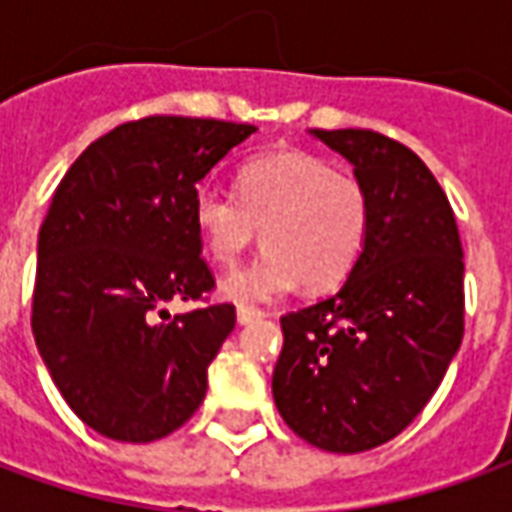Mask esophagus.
I'll return each instance as SVG.
<instances>
[{"label":"esophagus","instance_id":"obj_1","mask_svg":"<svg viewBox=\"0 0 512 512\" xmlns=\"http://www.w3.org/2000/svg\"><path fill=\"white\" fill-rule=\"evenodd\" d=\"M257 318H263V310H255V307H238V323H252Z\"/></svg>","mask_w":512,"mask_h":512}]
</instances>
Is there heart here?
<instances>
[{
	"mask_svg": "<svg viewBox=\"0 0 512 512\" xmlns=\"http://www.w3.org/2000/svg\"><path fill=\"white\" fill-rule=\"evenodd\" d=\"M194 224L222 268L238 266L260 230L268 252L224 290L235 301H268L296 279L307 290H329L351 277L370 233V197L332 161L288 150L244 164L235 194L197 191Z\"/></svg>",
	"mask_w": 512,
	"mask_h": 512,
	"instance_id": "heart-1",
	"label": "heart"
}]
</instances>
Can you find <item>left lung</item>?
<instances>
[{
    "label": "left lung",
    "instance_id": "left-lung-1",
    "mask_svg": "<svg viewBox=\"0 0 512 512\" xmlns=\"http://www.w3.org/2000/svg\"><path fill=\"white\" fill-rule=\"evenodd\" d=\"M312 134L354 164L370 197L365 252L332 296L285 312L274 400L301 439L365 452L425 408L463 340V246L425 161L370 128Z\"/></svg>",
    "mask_w": 512,
    "mask_h": 512
}]
</instances>
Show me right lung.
I'll return each mask as SVG.
<instances>
[{
	"mask_svg": "<svg viewBox=\"0 0 512 512\" xmlns=\"http://www.w3.org/2000/svg\"><path fill=\"white\" fill-rule=\"evenodd\" d=\"M257 128L150 115L95 139L40 224L32 334L76 417L117 441H156L200 408L235 329L194 224L208 172ZM172 298L200 303L169 316Z\"/></svg>",
	"mask_w": 512,
	"mask_h": 512,
	"instance_id": "add662e5",
	"label": "right lung"
}]
</instances>
